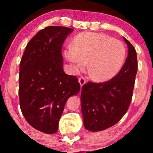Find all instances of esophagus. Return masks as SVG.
Returning <instances> with one entry per match:
<instances>
[{
	"label": "esophagus",
	"mask_w": 153,
	"mask_h": 153,
	"mask_svg": "<svg viewBox=\"0 0 153 153\" xmlns=\"http://www.w3.org/2000/svg\"><path fill=\"white\" fill-rule=\"evenodd\" d=\"M79 83H80V85H81V88L83 85L85 84V83H86V81H85L84 77H81V78L79 79Z\"/></svg>",
	"instance_id": "1"
}]
</instances>
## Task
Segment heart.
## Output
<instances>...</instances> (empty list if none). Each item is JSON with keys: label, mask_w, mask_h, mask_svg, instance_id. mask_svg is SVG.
<instances>
[{"label": "heart", "mask_w": 153, "mask_h": 153, "mask_svg": "<svg viewBox=\"0 0 153 153\" xmlns=\"http://www.w3.org/2000/svg\"><path fill=\"white\" fill-rule=\"evenodd\" d=\"M64 56L75 72L87 66L91 78L106 81L116 76L124 64L126 49L118 39L108 35L83 33L74 38L73 45L64 49Z\"/></svg>", "instance_id": "b5f03b06"}]
</instances>
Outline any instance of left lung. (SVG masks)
Here are the masks:
<instances>
[{"instance_id":"8db88e82","label":"left lung","mask_w":153,"mask_h":153,"mask_svg":"<svg viewBox=\"0 0 153 153\" xmlns=\"http://www.w3.org/2000/svg\"><path fill=\"white\" fill-rule=\"evenodd\" d=\"M123 39L128 47V56L118 74L104 83L88 82L81 89V111L87 130L99 131L112 127L128 110L138 64L134 47Z\"/></svg>"}]
</instances>
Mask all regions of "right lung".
Wrapping results in <instances>:
<instances>
[{"mask_svg":"<svg viewBox=\"0 0 153 153\" xmlns=\"http://www.w3.org/2000/svg\"><path fill=\"white\" fill-rule=\"evenodd\" d=\"M74 29L49 26L29 41L19 67L20 107L33 128L56 133L67 100L80 91L78 79L63 70L62 46Z\"/></svg>","mask_w":153,"mask_h":153,"instance_id":"1","label":"right lung"}]
</instances>
